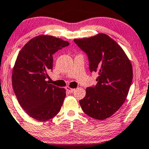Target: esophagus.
I'll use <instances>...</instances> for the list:
<instances>
[{"label": "esophagus", "instance_id": "34e87169", "mask_svg": "<svg viewBox=\"0 0 149 149\" xmlns=\"http://www.w3.org/2000/svg\"><path fill=\"white\" fill-rule=\"evenodd\" d=\"M65 89H66V91H68V92H69V93H73V92L74 91V88H71L69 87V86H66L65 87Z\"/></svg>", "mask_w": 149, "mask_h": 149}]
</instances>
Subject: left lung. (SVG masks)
Listing matches in <instances>:
<instances>
[{
	"label": "left lung",
	"mask_w": 149,
	"mask_h": 149,
	"mask_svg": "<svg viewBox=\"0 0 149 149\" xmlns=\"http://www.w3.org/2000/svg\"><path fill=\"white\" fill-rule=\"evenodd\" d=\"M74 42L87 54L90 71L98 74L96 85L86 89L79 104L87 116L103 120L126 99L133 77L131 62L120 46L104 33L74 39Z\"/></svg>",
	"instance_id": "1"
}]
</instances>
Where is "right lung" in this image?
Here are the masks:
<instances>
[{"label":"right lung","instance_id":"1","mask_svg":"<svg viewBox=\"0 0 149 149\" xmlns=\"http://www.w3.org/2000/svg\"><path fill=\"white\" fill-rule=\"evenodd\" d=\"M67 41L51 36H38L24 45L17 57L12 84L18 102L32 118L47 121L60 111L65 90L46 81L53 70V55L68 47Z\"/></svg>","mask_w":149,"mask_h":149}]
</instances>
